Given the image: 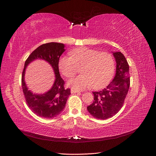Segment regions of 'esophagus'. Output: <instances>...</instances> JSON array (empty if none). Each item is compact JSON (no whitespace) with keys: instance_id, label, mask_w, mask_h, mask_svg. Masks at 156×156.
Here are the masks:
<instances>
[{"instance_id":"34e87169","label":"esophagus","mask_w":156,"mask_h":156,"mask_svg":"<svg viewBox=\"0 0 156 156\" xmlns=\"http://www.w3.org/2000/svg\"><path fill=\"white\" fill-rule=\"evenodd\" d=\"M71 93L72 94H74V93H80V92L79 90H75L73 88L71 89Z\"/></svg>"}]
</instances>
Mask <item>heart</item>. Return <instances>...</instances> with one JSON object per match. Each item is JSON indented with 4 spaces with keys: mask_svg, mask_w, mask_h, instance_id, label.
<instances>
[{
    "mask_svg": "<svg viewBox=\"0 0 156 156\" xmlns=\"http://www.w3.org/2000/svg\"><path fill=\"white\" fill-rule=\"evenodd\" d=\"M70 56H63L58 61V67L64 76L73 77L77 66L82 73L69 80L68 84L74 89L83 90L91 86L102 88L109 83L114 75L115 63L112 56L107 52H98L85 47L74 49Z\"/></svg>",
    "mask_w": 156,
    "mask_h": 156,
    "instance_id": "b5f03b06",
    "label": "heart"
}]
</instances>
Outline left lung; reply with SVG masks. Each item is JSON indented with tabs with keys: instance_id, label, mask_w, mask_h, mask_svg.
Wrapping results in <instances>:
<instances>
[{
	"instance_id": "8db88e82",
	"label": "left lung",
	"mask_w": 156,
	"mask_h": 156,
	"mask_svg": "<svg viewBox=\"0 0 156 156\" xmlns=\"http://www.w3.org/2000/svg\"><path fill=\"white\" fill-rule=\"evenodd\" d=\"M116 62V74L112 81L102 90L92 92L94 101L87 110L97 119L105 120L119 112L124 104L130 85L129 68L121 52H112Z\"/></svg>"
}]
</instances>
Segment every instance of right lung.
<instances>
[{
    "label": "right lung",
    "mask_w": 156,
    "mask_h": 156,
    "mask_svg": "<svg viewBox=\"0 0 156 156\" xmlns=\"http://www.w3.org/2000/svg\"><path fill=\"white\" fill-rule=\"evenodd\" d=\"M65 45L56 42L39 46L29 55L25 62L22 73L21 84L28 106L37 116L49 119L60 115L64 110L70 89L64 88V81L58 69L60 56L65 51ZM43 59L49 63L55 73V82L48 91L44 94H35L28 90L24 81L26 67L35 59Z\"/></svg>",
    "instance_id": "1"
}]
</instances>
